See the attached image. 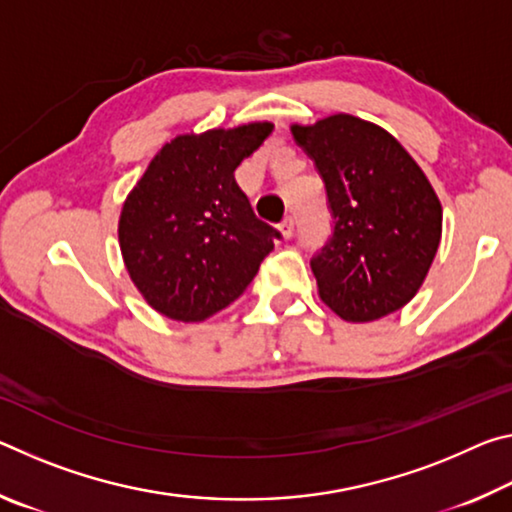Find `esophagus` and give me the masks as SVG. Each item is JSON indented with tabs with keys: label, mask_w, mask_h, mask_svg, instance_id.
Masks as SVG:
<instances>
[{
	"label": "esophagus",
	"mask_w": 512,
	"mask_h": 512,
	"mask_svg": "<svg viewBox=\"0 0 512 512\" xmlns=\"http://www.w3.org/2000/svg\"><path fill=\"white\" fill-rule=\"evenodd\" d=\"M280 230H282V235L287 237V239L293 235V230H296V223H293V216H287V219H284V221L280 223Z\"/></svg>",
	"instance_id": "34e87169"
}]
</instances>
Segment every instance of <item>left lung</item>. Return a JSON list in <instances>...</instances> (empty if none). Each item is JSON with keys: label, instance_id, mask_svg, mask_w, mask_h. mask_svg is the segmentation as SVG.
<instances>
[{"label": "left lung", "instance_id": "1", "mask_svg": "<svg viewBox=\"0 0 512 512\" xmlns=\"http://www.w3.org/2000/svg\"><path fill=\"white\" fill-rule=\"evenodd\" d=\"M314 160L332 235L311 257L318 296L350 323L393 314L422 287L443 232V207L391 133L352 115L291 126Z\"/></svg>", "mask_w": 512, "mask_h": 512}]
</instances>
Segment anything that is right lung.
I'll use <instances>...</instances> for the list:
<instances>
[{
	"mask_svg": "<svg viewBox=\"0 0 512 512\" xmlns=\"http://www.w3.org/2000/svg\"><path fill=\"white\" fill-rule=\"evenodd\" d=\"M273 133L255 121L178 135L164 144L128 194L119 248L146 302L196 323L235 302L282 235L257 219L235 169Z\"/></svg>",
	"mask_w": 512,
	"mask_h": 512,
	"instance_id": "add662e5",
	"label": "right lung"
}]
</instances>
